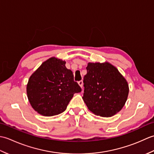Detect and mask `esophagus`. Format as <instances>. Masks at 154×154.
<instances>
[{"label":"esophagus","mask_w":154,"mask_h":154,"mask_svg":"<svg viewBox=\"0 0 154 154\" xmlns=\"http://www.w3.org/2000/svg\"><path fill=\"white\" fill-rule=\"evenodd\" d=\"M78 84L79 85V86L82 88L83 87V81L81 80V81H78Z\"/></svg>","instance_id":"esophagus-1"}]
</instances>
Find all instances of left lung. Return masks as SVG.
Wrapping results in <instances>:
<instances>
[{
	"instance_id": "left-lung-1",
	"label": "left lung",
	"mask_w": 154,
	"mask_h": 154,
	"mask_svg": "<svg viewBox=\"0 0 154 154\" xmlns=\"http://www.w3.org/2000/svg\"><path fill=\"white\" fill-rule=\"evenodd\" d=\"M85 75L83 99L93 114L110 117L125 104L128 84L119 70L109 62L89 63Z\"/></svg>"
}]
</instances>
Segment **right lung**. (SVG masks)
<instances>
[{
  "label": "right lung",
  "instance_id": "1",
  "mask_svg": "<svg viewBox=\"0 0 154 154\" xmlns=\"http://www.w3.org/2000/svg\"><path fill=\"white\" fill-rule=\"evenodd\" d=\"M81 91L65 61L55 57L42 63L30 76L26 87L31 106L45 116L64 112L73 94Z\"/></svg>",
  "mask_w": 154,
  "mask_h": 154
}]
</instances>
